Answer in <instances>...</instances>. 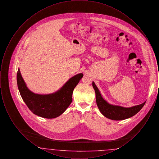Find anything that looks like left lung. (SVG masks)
<instances>
[{
	"label": "left lung",
	"mask_w": 159,
	"mask_h": 159,
	"mask_svg": "<svg viewBox=\"0 0 159 159\" xmlns=\"http://www.w3.org/2000/svg\"><path fill=\"white\" fill-rule=\"evenodd\" d=\"M92 86L95 92L96 101L99 110L101 113L108 119L113 120H122L128 119L138 113L145 104V102H144L140 105L129 108L109 104L102 98L98 88L93 82H92Z\"/></svg>",
	"instance_id": "8db88e82"
}]
</instances>
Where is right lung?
<instances>
[{"label":"right lung","mask_w":159,"mask_h":159,"mask_svg":"<svg viewBox=\"0 0 159 159\" xmlns=\"http://www.w3.org/2000/svg\"><path fill=\"white\" fill-rule=\"evenodd\" d=\"M83 76L80 73L73 77L60 91L49 95H38L31 92L27 88L19 68L16 80L20 95L31 111L43 118L53 119L63 113L70 105L73 91Z\"/></svg>","instance_id":"add662e5"}]
</instances>
